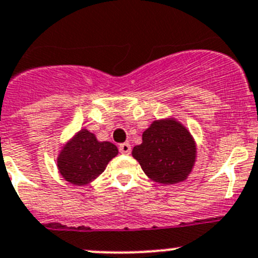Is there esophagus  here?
Instances as JSON below:
<instances>
[{
    "label": "esophagus",
    "mask_w": 258,
    "mask_h": 258,
    "mask_svg": "<svg viewBox=\"0 0 258 258\" xmlns=\"http://www.w3.org/2000/svg\"><path fill=\"white\" fill-rule=\"evenodd\" d=\"M119 151H121L122 154H124V155H128L130 153H131V145L127 143H123L119 145Z\"/></svg>",
    "instance_id": "34e87169"
}]
</instances>
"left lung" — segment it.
I'll return each instance as SVG.
<instances>
[{"label": "left lung", "mask_w": 258, "mask_h": 258, "mask_svg": "<svg viewBox=\"0 0 258 258\" xmlns=\"http://www.w3.org/2000/svg\"><path fill=\"white\" fill-rule=\"evenodd\" d=\"M132 156L150 179L162 184L186 179L196 160V144L191 134L175 119L154 121L143 134V144Z\"/></svg>", "instance_id": "left-lung-1"}]
</instances>
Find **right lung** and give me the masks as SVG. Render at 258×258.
I'll list each match as a JSON object with an SVG mask.
<instances>
[{"label": "right lung", "mask_w": 258, "mask_h": 258, "mask_svg": "<svg viewBox=\"0 0 258 258\" xmlns=\"http://www.w3.org/2000/svg\"><path fill=\"white\" fill-rule=\"evenodd\" d=\"M117 154V146L112 143H100L95 135L81 130L63 146L57 159V167L67 182L84 186L102 174Z\"/></svg>", "instance_id": "obj_1"}]
</instances>
